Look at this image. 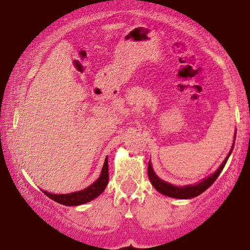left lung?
Segmentation results:
<instances>
[{
    "label": "left lung",
    "instance_id": "8db88e82",
    "mask_svg": "<svg viewBox=\"0 0 250 250\" xmlns=\"http://www.w3.org/2000/svg\"><path fill=\"white\" fill-rule=\"evenodd\" d=\"M233 148H234V145L233 147H231L230 151H229V154L227 155L225 161H223L222 165L219 167V169H217L214 174H211L210 176L206 177V179H203L201 182L196 183V185H189V186H185V187H176V186H173L170 185V183L166 182V181L161 180L156 174L154 173L153 167H151L150 165V161L148 163V177L149 180H150L151 185L154 186V188L156 189L159 193L166 195V196L174 197V199H193V197L199 196V195L202 194L203 191L207 190V189L215 182V180L219 177L220 173L222 171V169L225 168L227 161H228V157L230 156L231 151H233Z\"/></svg>",
    "mask_w": 250,
    "mask_h": 250
}]
</instances>
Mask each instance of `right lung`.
<instances>
[{
  "mask_svg": "<svg viewBox=\"0 0 250 250\" xmlns=\"http://www.w3.org/2000/svg\"><path fill=\"white\" fill-rule=\"evenodd\" d=\"M109 180V173H108V160L105 159L104 165H103L101 175L93 185H90L83 190L75 191V193L70 194H51L48 191L42 190L43 193L50 197L51 200L56 201V202L61 203L63 206H79L84 205V203L89 202V201L94 200L95 197L99 196L103 193L105 187L108 185Z\"/></svg>",
  "mask_w": 250,
  "mask_h": 250,
  "instance_id": "obj_1",
  "label": "right lung"
}]
</instances>
